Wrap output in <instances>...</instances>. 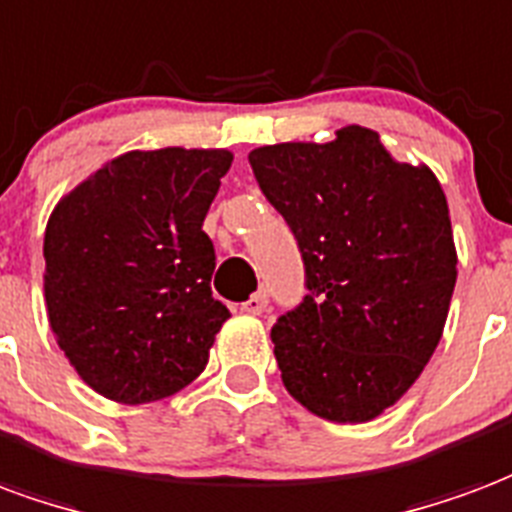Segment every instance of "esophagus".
<instances>
[{
    "instance_id": "esophagus-1",
    "label": "esophagus",
    "mask_w": 512,
    "mask_h": 512,
    "mask_svg": "<svg viewBox=\"0 0 512 512\" xmlns=\"http://www.w3.org/2000/svg\"><path fill=\"white\" fill-rule=\"evenodd\" d=\"M266 306H268V293L266 290H257L246 304H241V309H244L246 314H263L266 312Z\"/></svg>"
}]
</instances>
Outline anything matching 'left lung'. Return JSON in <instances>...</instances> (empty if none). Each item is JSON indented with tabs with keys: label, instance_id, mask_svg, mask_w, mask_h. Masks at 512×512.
Here are the masks:
<instances>
[{
	"label": "left lung",
	"instance_id": "left-lung-1",
	"mask_svg": "<svg viewBox=\"0 0 512 512\" xmlns=\"http://www.w3.org/2000/svg\"><path fill=\"white\" fill-rule=\"evenodd\" d=\"M249 165L304 257L309 293L271 328L285 388L333 423L377 418L448 320L458 257L437 176L358 124L328 143L260 146Z\"/></svg>",
	"mask_w": 512,
	"mask_h": 512
}]
</instances>
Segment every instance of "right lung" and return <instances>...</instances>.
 <instances>
[{
    "label": "right lung",
    "instance_id": "1",
    "mask_svg": "<svg viewBox=\"0 0 512 512\" xmlns=\"http://www.w3.org/2000/svg\"><path fill=\"white\" fill-rule=\"evenodd\" d=\"M225 149L127 151L56 203L45 227V306L67 361L94 391L149 404L187 388L230 312L203 219Z\"/></svg>",
    "mask_w": 512,
    "mask_h": 512
}]
</instances>
